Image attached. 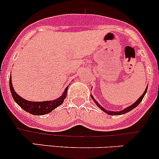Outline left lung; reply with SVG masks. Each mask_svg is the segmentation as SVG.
Returning a JSON list of instances; mask_svg holds the SVG:
<instances>
[{
    "mask_svg": "<svg viewBox=\"0 0 159 159\" xmlns=\"http://www.w3.org/2000/svg\"><path fill=\"white\" fill-rule=\"evenodd\" d=\"M147 89H148V86H147V88H146V89H145V92L143 93V94H142V96H141L140 98H139V99H138L137 101H136L135 102H134V104H133V105H131V106H129V107H128V108H126L125 109H124L123 111H107V110H105V108H102V106H101L100 105H99L98 103V102H96L95 101H94V102H95V103L97 104V105L99 107V108H101V109H102V111H105V112H106L107 114H108V115H123V114H125V113H127V112H129V111H131L132 109H134V108H135V107H137L138 105H139V104H140V102H142V99H143V98H144V96H145V93H146V91H147ZM91 98H93V97L92 96H91ZM94 99V98H93Z\"/></svg>",
    "mask_w": 159,
    "mask_h": 159,
    "instance_id": "left-lung-1",
    "label": "left lung"
}]
</instances>
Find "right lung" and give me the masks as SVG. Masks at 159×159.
I'll return each instance as SVG.
<instances>
[{"label": "right lung", "instance_id": "obj_1", "mask_svg": "<svg viewBox=\"0 0 159 159\" xmlns=\"http://www.w3.org/2000/svg\"><path fill=\"white\" fill-rule=\"evenodd\" d=\"M10 89L11 94L13 96V98L15 101L16 103L19 105L21 108L26 111L27 112H29L30 114L34 115H43L49 113L54 108L58 107L64 102V100L66 98L68 88L65 90L63 95L61 96L58 98L53 101H46V102H30L24 99L23 98L20 97L17 93L15 92L14 89H13L12 83H11V78H10Z\"/></svg>", "mask_w": 159, "mask_h": 159}]
</instances>
